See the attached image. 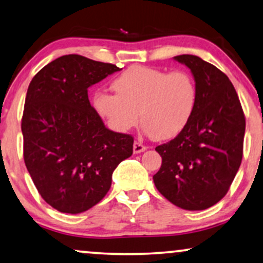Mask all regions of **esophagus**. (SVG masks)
I'll use <instances>...</instances> for the list:
<instances>
[{
    "instance_id": "obj_1",
    "label": "esophagus",
    "mask_w": 263,
    "mask_h": 263,
    "mask_svg": "<svg viewBox=\"0 0 263 263\" xmlns=\"http://www.w3.org/2000/svg\"><path fill=\"white\" fill-rule=\"evenodd\" d=\"M146 149H147V147H146L144 144H141V142L139 141L134 142V146H133V151H134V153H141L146 151Z\"/></svg>"
}]
</instances>
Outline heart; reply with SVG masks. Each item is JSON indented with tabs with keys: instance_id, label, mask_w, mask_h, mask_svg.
Here are the masks:
<instances>
[{
	"instance_id": "1",
	"label": "heart",
	"mask_w": 263,
	"mask_h": 263,
	"mask_svg": "<svg viewBox=\"0 0 263 263\" xmlns=\"http://www.w3.org/2000/svg\"><path fill=\"white\" fill-rule=\"evenodd\" d=\"M116 94L98 90L93 107L112 130L127 133L139 123L156 140H170L189 124L197 102V88L185 71L132 66L112 82Z\"/></svg>"
}]
</instances>
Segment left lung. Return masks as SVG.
Masks as SVG:
<instances>
[{
  "instance_id": "left-lung-1",
  "label": "left lung",
  "mask_w": 263,
  "mask_h": 263,
  "mask_svg": "<svg viewBox=\"0 0 263 263\" xmlns=\"http://www.w3.org/2000/svg\"><path fill=\"white\" fill-rule=\"evenodd\" d=\"M193 74L197 102L186 128L156 151L162 165L157 190L174 205L204 210L226 196L243 157L245 117L233 84L199 57H174Z\"/></svg>"
}]
</instances>
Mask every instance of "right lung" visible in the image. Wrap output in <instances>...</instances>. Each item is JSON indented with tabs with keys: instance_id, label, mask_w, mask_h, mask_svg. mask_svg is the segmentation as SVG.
<instances>
[{
	"instance_id": "obj_1",
	"label": "right lung",
	"mask_w": 263,
	"mask_h": 263,
	"mask_svg": "<svg viewBox=\"0 0 263 263\" xmlns=\"http://www.w3.org/2000/svg\"><path fill=\"white\" fill-rule=\"evenodd\" d=\"M117 71L69 54L41 69L27 88L24 161L41 197L61 213L80 214L100 202L114 170L133 155V136L105 127L88 99V88Z\"/></svg>"
}]
</instances>
